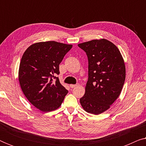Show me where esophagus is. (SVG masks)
Wrapping results in <instances>:
<instances>
[{
	"label": "esophagus",
	"instance_id": "1",
	"mask_svg": "<svg viewBox=\"0 0 146 146\" xmlns=\"http://www.w3.org/2000/svg\"><path fill=\"white\" fill-rule=\"evenodd\" d=\"M76 86H77V84H70V87L71 88H74Z\"/></svg>",
	"mask_w": 146,
	"mask_h": 146
}]
</instances>
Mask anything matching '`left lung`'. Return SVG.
Wrapping results in <instances>:
<instances>
[{"mask_svg": "<svg viewBox=\"0 0 146 146\" xmlns=\"http://www.w3.org/2000/svg\"><path fill=\"white\" fill-rule=\"evenodd\" d=\"M78 46L88 60V80L80 102L86 111L100 114L120 94L125 78L124 61L116 46L108 40H92Z\"/></svg>", "mask_w": 146, "mask_h": 146, "instance_id": "obj_1", "label": "left lung"}]
</instances>
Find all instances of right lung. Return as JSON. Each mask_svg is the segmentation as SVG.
<instances>
[{"label": "right lung", "mask_w": 146, "mask_h": 146, "mask_svg": "<svg viewBox=\"0 0 146 146\" xmlns=\"http://www.w3.org/2000/svg\"><path fill=\"white\" fill-rule=\"evenodd\" d=\"M72 45L55 41L33 44L26 50L20 63L19 80L30 102L48 112L60 106L68 90L60 82L59 64Z\"/></svg>", "instance_id": "1"}]
</instances>
